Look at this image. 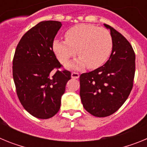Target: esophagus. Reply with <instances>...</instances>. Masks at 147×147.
I'll return each instance as SVG.
<instances>
[{
	"label": "esophagus",
	"mask_w": 147,
	"mask_h": 147,
	"mask_svg": "<svg viewBox=\"0 0 147 147\" xmlns=\"http://www.w3.org/2000/svg\"><path fill=\"white\" fill-rule=\"evenodd\" d=\"M80 77V74L76 72H73L71 73V78L73 79H79Z\"/></svg>",
	"instance_id": "esophagus-1"
}]
</instances>
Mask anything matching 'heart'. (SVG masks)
Instances as JSON below:
<instances>
[{"mask_svg":"<svg viewBox=\"0 0 147 147\" xmlns=\"http://www.w3.org/2000/svg\"><path fill=\"white\" fill-rule=\"evenodd\" d=\"M66 40L55 39L53 51L62 63H66L76 54L80 57L66 65L68 69L82 70L88 66L96 69L104 65L113 49L108 30L90 24H78L65 33Z\"/></svg>","mask_w":147,"mask_h":147,"instance_id":"obj_1","label":"heart"}]
</instances>
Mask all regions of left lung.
Wrapping results in <instances>:
<instances>
[{"label": "left lung", "instance_id": "left-lung-1", "mask_svg": "<svg viewBox=\"0 0 147 147\" xmlns=\"http://www.w3.org/2000/svg\"><path fill=\"white\" fill-rule=\"evenodd\" d=\"M112 53L107 62L97 69L81 74L80 97L83 107L96 117L116 112L132 90L136 70V55L127 39L110 26Z\"/></svg>", "mask_w": 147, "mask_h": 147}]
</instances>
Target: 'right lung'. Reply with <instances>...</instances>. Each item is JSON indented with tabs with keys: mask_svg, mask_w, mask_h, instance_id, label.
<instances>
[{
	"mask_svg": "<svg viewBox=\"0 0 147 147\" xmlns=\"http://www.w3.org/2000/svg\"><path fill=\"white\" fill-rule=\"evenodd\" d=\"M62 26L59 21H42L23 35L13 59V79L20 103L37 119L57 113L71 72L53 70L61 64L53 51V42Z\"/></svg>",
	"mask_w": 147,
	"mask_h": 147,
	"instance_id": "obj_1",
	"label": "right lung"
}]
</instances>
